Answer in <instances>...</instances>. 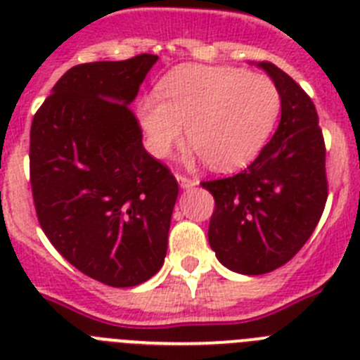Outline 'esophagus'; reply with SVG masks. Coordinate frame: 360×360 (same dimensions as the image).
<instances>
[{"mask_svg": "<svg viewBox=\"0 0 360 360\" xmlns=\"http://www.w3.org/2000/svg\"><path fill=\"white\" fill-rule=\"evenodd\" d=\"M176 180H178V186L182 187V189H193L195 186H198V182H196V180L182 176V174H176Z\"/></svg>", "mask_w": 360, "mask_h": 360, "instance_id": "obj_1", "label": "esophagus"}]
</instances>
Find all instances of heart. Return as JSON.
<instances>
[{"mask_svg": "<svg viewBox=\"0 0 360 360\" xmlns=\"http://www.w3.org/2000/svg\"><path fill=\"white\" fill-rule=\"evenodd\" d=\"M139 108L149 151L167 157L187 139L212 169L229 171L252 160L274 129L281 95L262 73L224 66H187L171 73Z\"/></svg>", "mask_w": 360, "mask_h": 360, "instance_id": "heart-1", "label": "heart"}]
</instances>
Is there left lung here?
Listing matches in <instances>:
<instances>
[{
    "instance_id": "8db88e82",
    "label": "left lung",
    "mask_w": 360,
    "mask_h": 360,
    "mask_svg": "<svg viewBox=\"0 0 360 360\" xmlns=\"http://www.w3.org/2000/svg\"><path fill=\"white\" fill-rule=\"evenodd\" d=\"M252 65L278 86V129L247 169L202 182L216 202L209 245L221 265L245 276L266 274L290 262L311 236L328 198L326 151L311 98L272 63Z\"/></svg>"
}]
</instances>
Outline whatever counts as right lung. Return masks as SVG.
Masks as SVG:
<instances>
[{"instance_id": "obj_1", "label": "right lung", "mask_w": 360, "mask_h": 360, "mask_svg": "<svg viewBox=\"0 0 360 360\" xmlns=\"http://www.w3.org/2000/svg\"><path fill=\"white\" fill-rule=\"evenodd\" d=\"M158 56L70 68L34 115L30 184L50 243L82 274L136 287L167 252L178 184L142 146L129 104Z\"/></svg>"}]
</instances>
